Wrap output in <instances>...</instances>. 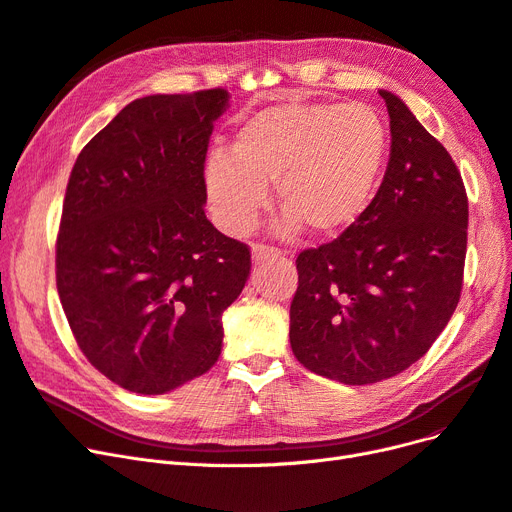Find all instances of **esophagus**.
<instances>
[{
    "label": "esophagus",
    "mask_w": 512,
    "mask_h": 512,
    "mask_svg": "<svg viewBox=\"0 0 512 512\" xmlns=\"http://www.w3.org/2000/svg\"><path fill=\"white\" fill-rule=\"evenodd\" d=\"M253 261L259 263V261H274V259H280L282 253L278 249H274V246H263V244H255L253 246Z\"/></svg>",
    "instance_id": "esophagus-1"
}]
</instances>
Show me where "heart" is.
Returning <instances> with one entry per match:
<instances>
[{
    "mask_svg": "<svg viewBox=\"0 0 512 512\" xmlns=\"http://www.w3.org/2000/svg\"><path fill=\"white\" fill-rule=\"evenodd\" d=\"M388 154V126L369 105L282 103L238 128L232 156L208 158L204 192L217 225L232 236L255 225L274 183L285 208L280 234L310 227L318 238H335L367 211Z\"/></svg>",
    "mask_w": 512,
    "mask_h": 512,
    "instance_id": "obj_1",
    "label": "heart"
}]
</instances>
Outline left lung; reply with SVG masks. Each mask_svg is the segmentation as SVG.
Segmentation results:
<instances>
[{
  "label": "left lung",
  "instance_id": "1",
  "mask_svg": "<svg viewBox=\"0 0 512 512\" xmlns=\"http://www.w3.org/2000/svg\"><path fill=\"white\" fill-rule=\"evenodd\" d=\"M384 181L363 217L297 257L291 350L348 386L388 380L428 352L462 291L468 198L447 149L394 92Z\"/></svg>",
  "mask_w": 512,
  "mask_h": 512
}]
</instances>
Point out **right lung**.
Masks as SVG:
<instances>
[{
  "instance_id": "1",
  "label": "right lung",
  "mask_w": 512,
  "mask_h": 512,
  "mask_svg": "<svg viewBox=\"0 0 512 512\" xmlns=\"http://www.w3.org/2000/svg\"><path fill=\"white\" fill-rule=\"evenodd\" d=\"M227 107L221 88L137 99L73 164L56 289L84 356L130 392L166 394L211 369L249 280L246 244L204 215V158Z\"/></svg>"
}]
</instances>
